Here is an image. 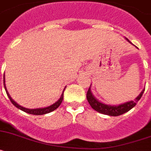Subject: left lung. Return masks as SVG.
Segmentation results:
<instances>
[{"label": "left lung", "instance_id": "1", "mask_svg": "<svg viewBox=\"0 0 151 151\" xmlns=\"http://www.w3.org/2000/svg\"><path fill=\"white\" fill-rule=\"evenodd\" d=\"M127 41L128 42H131L128 39H126ZM91 86V85H90ZM90 86L89 87V90L86 93V99L88 103L91 106V107L96 110V112H99V113L104 114V115H111V116H118V115H121L122 114L125 113V112H128L129 110L132 109L133 107H134L137 104V101L140 100V99L142 96L144 92H145V89L141 91V93L139 94V96L135 99L134 101H129L127 103H124L123 104L119 105V106H111V105H106L104 103L99 102L98 99H96L94 97V96L93 95L91 92V89H90Z\"/></svg>", "mask_w": 151, "mask_h": 151}]
</instances>
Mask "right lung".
Returning a JSON list of instances; mask_svg holds the SVG:
<instances>
[{
    "mask_svg": "<svg viewBox=\"0 0 151 151\" xmlns=\"http://www.w3.org/2000/svg\"><path fill=\"white\" fill-rule=\"evenodd\" d=\"M4 86L5 90H6V95H7V96H8L9 99H10V102H11V103L14 105V106H16L17 108L19 109L22 110V111H23V112H27V113L32 114V115H45V114L49 113V112H52V111H54V110H55L60 105H61V103H62L63 98H64V91H65V88H66V87H65V89H64V90H63V93H62V94H61L60 99H58V100L56 103H55L54 104H52V106H48V107H45V108L33 109H27V108H24V107H23V106H19V104H17V103H16L14 99H12V98L10 97V96L9 95V93L7 92V90H6V85H5L4 79Z\"/></svg>",
    "mask_w": 151,
    "mask_h": 151,
    "instance_id": "add662e5",
    "label": "right lung"
}]
</instances>
